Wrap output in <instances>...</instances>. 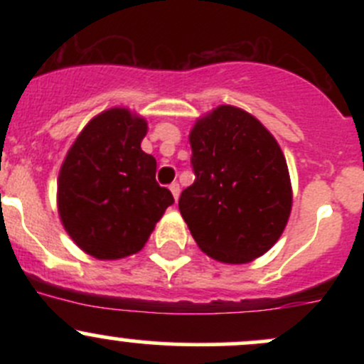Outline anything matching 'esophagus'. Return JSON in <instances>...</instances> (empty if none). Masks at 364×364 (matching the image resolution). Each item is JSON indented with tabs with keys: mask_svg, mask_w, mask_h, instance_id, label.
Segmentation results:
<instances>
[{
	"mask_svg": "<svg viewBox=\"0 0 364 364\" xmlns=\"http://www.w3.org/2000/svg\"><path fill=\"white\" fill-rule=\"evenodd\" d=\"M168 190L172 192V197H174V200L179 199V192H181V188H179L178 183H172L171 186H168Z\"/></svg>",
	"mask_w": 364,
	"mask_h": 364,
	"instance_id": "obj_1",
	"label": "esophagus"
}]
</instances>
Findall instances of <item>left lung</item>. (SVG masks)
<instances>
[{"instance_id": "1", "label": "left lung", "mask_w": 364, "mask_h": 364, "mask_svg": "<svg viewBox=\"0 0 364 364\" xmlns=\"http://www.w3.org/2000/svg\"><path fill=\"white\" fill-rule=\"evenodd\" d=\"M196 181L179 211L205 255L247 264L284 232L292 186L284 151L271 132L234 105H218L190 130Z\"/></svg>"}]
</instances>
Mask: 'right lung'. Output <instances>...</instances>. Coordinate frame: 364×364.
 Returning a JSON list of instances; mask_svg holds the SVG:
<instances>
[{
  "label": "right lung",
  "instance_id": "1",
  "mask_svg": "<svg viewBox=\"0 0 364 364\" xmlns=\"http://www.w3.org/2000/svg\"><path fill=\"white\" fill-rule=\"evenodd\" d=\"M148 121L127 107L95 116L68 149L58 176V213L73 243L100 260L141 252L174 197L141 149Z\"/></svg>",
  "mask_w": 364,
  "mask_h": 364
}]
</instances>
